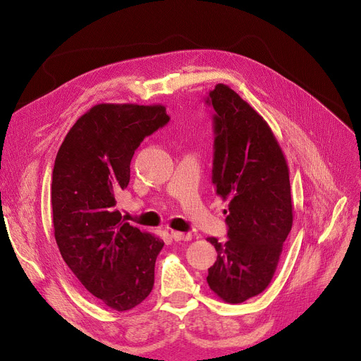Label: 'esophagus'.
<instances>
[{
  "mask_svg": "<svg viewBox=\"0 0 361 361\" xmlns=\"http://www.w3.org/2000/svg\"><path fill=\"white\" fill-rule=\"evenodd\" d=\"M171 236L176 239V241H190L192 235L190 233H184V232H177V231H172Z\"/></svg>",
  "mask_w": 361,
  "mask_h": 361,
  "instance_id": "obj_1",
  "label": "esophagus"
}]
</instances>
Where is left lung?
<instances>
[{"label":"left lung","instance_id":"left-lung-1","mask_svg":"<svg viewBox=\"0 0 361 361\" xmlns=\"http://www.w3.org/2000/svg\"><path fill=\"white\" fill-rule=\"evenodd\" d=\"M214 106V168L217 196L229 201V239L219 243L207 283L228 303H241L268 287L293 226L290 173L268 122L226 85L207 101Z\"/></svg>","mask_w":361,"mask_h":361}]
</instances>
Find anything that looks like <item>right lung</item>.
<instances>
[{
    "label": "right lung",
    "instance_id": "1",
    "mask_svg": "<svg viewBox=\"0 0 361 361\" xmlns=\"http://www.w3.org/2000/svg\"><path fill=\"white\" fill-rule=\"evenodd\" d=\"M169 122L160 104H97L66 133L53 166V229L63 262L109 308H135L154 286L164 241L122 220L116 193L145 137Z\"/></svg>",
    "mask_w": 361,
    "mask_h": 361
}]
</instances>
